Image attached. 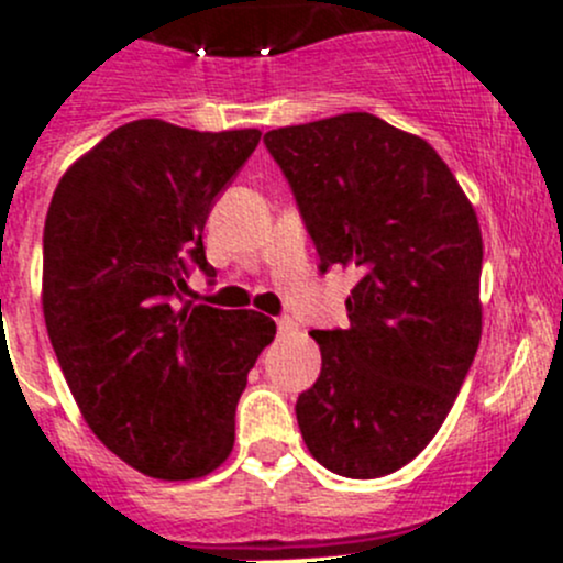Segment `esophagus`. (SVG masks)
<instances>
[{"label":"esophagus","instance_id":"1","mask_svg":"<svg viewBox=\"0 0 563 563\" xmlns=\"http://www.w3.org/2000/svg\"><path fill=\"white\" fill-rule=\"evenodd\" d=\"M291 329H294V318H288V316L277 318V332L286 334V332H291Z\"/></svg>","mask_w":563,"mask_h":563}]
</instances>
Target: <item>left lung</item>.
<instances>
[{"label": "left lung", "instance_id": "8db88e82", "mask_svg": "<svg viewBox=\"0 0 563 563\" xmlns=\"http://www.w3.org/2000/svg\"><path fill=\"white\" fill-rule=\"evenodd\" d=\"M264 144L321 272L362 275L349 329L310 332L321 376L297 400L302 439L332 474H391L439 433L479 349L476 212L428 141L373 113L277 128Z\"/></svg>", "mask_w": 563, "mask_h": 563}]
</instances>
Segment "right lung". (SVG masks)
Instances as JSON below:
<instances>
[{
	"instance_id": "right-lung-1",
	"label": "right lung",
	"mask_w": 563,
	"mask_h": 563,
	"mask_svg": "<svg viewBox=\"0 0 563 563\" xmlns=\"http://www.w3.org/2000/svg\"><path fill=\"white\" fill-rule=\"evenodd\" d=\"M258 130L135 119L56 185L43 231V316L92 433L155 479H198L234 446L247 373L275 338L255 310L181 302L214 277L203 225Z\"/></svg>"
}]
</instances>
